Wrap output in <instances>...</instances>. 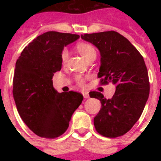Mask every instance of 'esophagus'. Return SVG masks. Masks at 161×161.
<instances>
[{"label": "esophagus", "instance_id": "esophagus-1", "mask_svg": "<svg viewBox=\"0 0 161 161\" xmlns=\"http://www.w3.org/2000/svg\"><path fill=\"white\" fill-rule=\"evenodd\" d=\"M83 97H84V98H89V94H88V92H83Z\"/></svg>", "mask_w": 161, "mask_h": 161}]
</instances>
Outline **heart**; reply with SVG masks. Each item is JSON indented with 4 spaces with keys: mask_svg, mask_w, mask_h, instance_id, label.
Listing matches in <instances>:
<instances>
[{
    "mask_svg": "<svg viewBox=\"0 0 161 161\" xmlns=\"http://www.w3.org/2000/svg\"><path fill=\"white\" fill-rule=\"evenodd\" d=\"M76 49L77 51L79 53L82 57H83L86 61H88L90 58H96V55H97V53H96L95 47L90 43H87V42H78L77 45H76ZM68 53L66 49H63L62 52H61V62L63 64L66 63L67 60H68ZM76 83L78 86L80 87H83L84 85V82H85V79L82 77V76H77L75 78Z\"/></svg>",
    "mask_w": 161,
    "mask_h": 161,
    "instance_id": "1",
    "label": "heart"
}]
</instances>
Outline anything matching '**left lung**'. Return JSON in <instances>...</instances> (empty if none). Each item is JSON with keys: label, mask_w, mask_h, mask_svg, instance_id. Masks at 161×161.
<instances>
[{"label": "left lung", "mask_w": 161, "mask_h": 161, "mask_svg": "<svg viewBox=\"0 0 161 161\" xmlns=\"http://www.w3.org/2000/svg\"><path fill=\"white\" fill-rule=\"evenodd\" d=\"M101 54L98 77L100 84H116L111 99L92 91L91 98L99 99L101 109L93 119L96 131L108 138L125 135L140 119L150 94V81L145 60L130 42L117 31L83 34Z\"/></svg>", "instance_id": "8db88e82"}]
</instances>
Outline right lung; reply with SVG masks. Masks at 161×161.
Listing matches in <instances>:
<instances>
[{
    "instance_id": "1",
    "label": "right lung",
    "mask_w": 161,
    "mask_h": 161,
    "mask_svg": "<svg viewBox=\"0 0 161 161\" xmlns=\"http://www.w3.org/2000/svg\"><path fill=\"white\" fill-rule=\"evenodd\" d=\"M78 38L77 34L47 31L31 42L16 61L12 91L16 108L27 127L42 138L64 134L83 101L78 92L58 93L52 80L62 68V50Z\"/></svg>"
}]
</instances>
